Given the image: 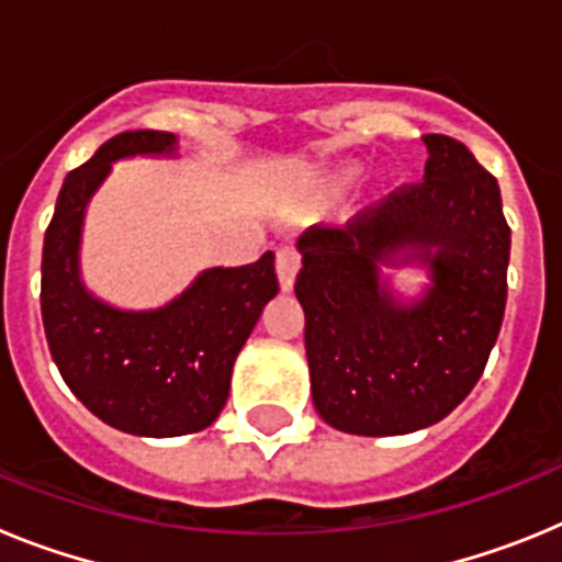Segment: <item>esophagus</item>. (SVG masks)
<instances>
[{"mask_svg": "<svg viewBox=\"0 0 562 562\" xmlns=\"http://www.w3.org/2000/svg\"><path fill=\"white\" fill-rule=\"evenodd\" d=\"M276 270H278V281H281V290L290 292L292 284H295V276L301 270V256L292 245H281L276 252Z\"/></svg>", "mask_w": 562, "mask_h": 562, "instance_id": "34e87169", "label": "esophagus"}]
</instances>
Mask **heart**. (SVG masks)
Instances as JSON below:
<instances>
[{"label":"heart","mask_w":562,"mask_h":562,"mask_svg":"<svg viewBox=\"0 0 562 562\" xmlns=\"http://www.w3.org/2000/svg\"><path fill=\"white\" fill-rule=\"evenodd\" d=\"M355 173H357V168L349 166V168H346V171H342V177H355Z\"/></svg>","instance_id":"heart-1"}]
</instances>
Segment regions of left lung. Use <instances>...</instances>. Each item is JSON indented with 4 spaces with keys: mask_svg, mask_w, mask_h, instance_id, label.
I'll use <instances>...</instances> for the list:
<instances>
[{
    "mask_svg": "<svg viewBox=\"0 0 562 562\" xmlns=\"http://www.w3.org/2000/svg\"><path fill=\"white\" fill-rule=\"evenodd\" d=\"M419 186L301 236L312 402L355 436L430 428L464 402L498 340L509 227L498 182L453 137L425 134ZM416 269V291L395 272Z\"/></svg>",
    "mask_w": 562,
    "mask_h": 562,
    "instance_id": "8db88e82",
    "label": "left lung"
}]
</instances>
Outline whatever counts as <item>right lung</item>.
<instances>
[{"instance_id": "obj_1", "label": "right lung", "mask_w": 562, "mask_h": 562, "mask_svg": "<svg viewBox=\"0 0 562 562\" xmlns=\"http://www.w3.org/2000/svg\"><path fill=\"white\" fill-rule=\"evenodd\" d=\"M132 157L177 160L180 137L123 132L67 173L44 233V335L69 391L98 419L123 434L168 439L205 430L225 408L233 362L278 295L276 256L207 267L154 310L103 301L83 281V222L114 162Z\"/></svg>"}]
</instances>
